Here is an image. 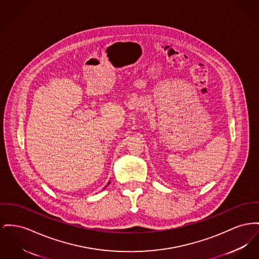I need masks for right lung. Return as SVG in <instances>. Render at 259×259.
Listing matches in <instances>:
<instances>
[{
	"label": "right lung",
	"instance_id": "right-lung-1",
	"mask_svg": "<svg viewBox=\"0 0 259 259\" xmlns=\"http://www.w3.org/2000/svg\"><path fill=\"white\" fill-rule=\"evenodd\" d=\"M108 184H109V182H108ZM108 184H107V185H108Z\"/></svg>",
	"mask_w": 259,
	"mask_h": 259
}]
</instances>
